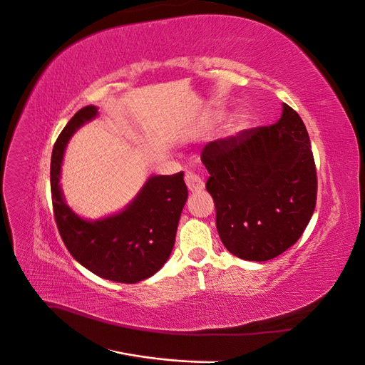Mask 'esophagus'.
I'll return each mask as SVG.
<instances>
[{
  "mask_svg": "<svg viewBox=\"0 0 365 365\" xmlns=\"http://www.w3.org/2000/svg\"><path fill=\"white\" fill-rule=\"evenodd\" d=\"M184 181H185L187 189H189L190 192H201L204 189L202 178L195 172L187 170L185 175H184Z\"/></svg>",
  "mask_w": 365,
  "mask_h": 365,
  "instance_id": "34e87169",
  "label": "esophagus"
}]
</instances>
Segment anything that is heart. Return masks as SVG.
I'll return each instance as SVG.
<instances>
[{"instance_id":"b5f03b06","label":"heart","mask_w":365,"mask_h":365,"mask_svg":"<svg viewBox=\"0 0 365 365\" xmlns=\"http://www.w3.org/2000/svg\"><path fill=\"white\" fill-rule=\"evenodd\" d=\"M245 126V120L242 118V117H237V118H235V121H233V128L235 129H242Z\"/></svg>"}]
</instances>
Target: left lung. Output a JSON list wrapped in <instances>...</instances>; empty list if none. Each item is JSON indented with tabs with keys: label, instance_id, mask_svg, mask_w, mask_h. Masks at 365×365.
<instances>
[{
	"label": "left lung",
	"instance_id": "left-lung-1",
	"mask_svg": "<svg viewBox=\"0 0 365 365\" xmlns=\"http://www.w3.org/2000/svg\"><path fill=\"white\" fill-rule=\"evenodd\" d=\"M201 161L217 233L244 260L280 256L300 239L317 204V169L302 117L283 103L271 126L210 141Z\"/></svg>",
	"mask_w": 365,
	"mask_h": 365
}]
</instances>
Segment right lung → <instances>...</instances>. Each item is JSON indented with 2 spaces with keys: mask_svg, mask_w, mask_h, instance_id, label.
<instances>
[{
  "mask_svg": "<svg viewBox=\"0 0 365 365\" xmlns=\"http://www.w3.org/2000/svg\"><path fill=\"white\" fill-rule=\"evenodd\" d=\"M97 115L85 106L63 128L51 153V200L59 235L71 256L96 275L118 283H137L160 271L175 245L187 201L184 173L150 176L123 212L85 220L65 204L59 185L63 150L76 129Z\"/></svg>",
  "mask_w": 365,
  "mask_h": 365,
  "instance_id": "obj_1",
  "label": "right lung"
}]
</instances>
